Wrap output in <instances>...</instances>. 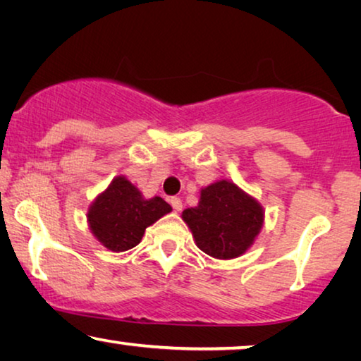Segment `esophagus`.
Here are the masks:
<instances>
[{"instance_id":"obj_1","label":"esophagus","mask_w":361,"mask_h":361,"mask_svg":"<svg viewBox=\"0 0 361 361\" xmlns=\"http://www.w3.org/2000/svg\"><path fill=\"white\" fill-rule=\"evenodd\" d=\"M170 204H171V207L175 209V211H181L183 204H181V199L180 197H176V196L170 197Z\"/></svg>"}]
</instances>
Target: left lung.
Segmentation results:
<instances>
[{"label":"left lung","mask_w":361,"mask_h":361,"mask_svg":"<svg viewBox=\"0 0 361 361\" xmlns=\"http://www.w3.org/2000/svg\"><path fill=\"white\" fill-rule=\"evenodd\" d=\"M183 220L199 250L217 259H232L252 245L264 214L255 199L224 180L204 188L199 206L186 209Z\"/></svg>","instance_id":"1"}]
</instances>
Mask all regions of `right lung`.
<instances>
[{
    "mask_svg": "<svg viewBox=\"0 0 361 361\" xmlns=\"http://www.w3.org/2000/svg\"><path fill=\"white\" fill-rule=\"evenodd\" d=\"M170 211V204L162 197L155 196L144 201L131 183L118 176L95 199L87 219L97 240L105 248L120 252L139 245L149 225Z\"/></svg>",
    "mask_w": 361,
    "mask_h": 361,
    "instance_id": "right-lung-1",
    "label": "right lung"
}]
</instances>
